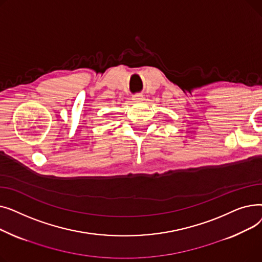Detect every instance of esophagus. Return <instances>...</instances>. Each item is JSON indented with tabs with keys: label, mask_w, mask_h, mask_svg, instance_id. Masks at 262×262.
<instances>
[{
	"label": "esophagus",
	"mask_w": 262,
	"mask_h": 262,
	"mask_svg": "<svg viewBox=\"0 0 262 262\" xmlns=\"http://www.w3.org/2000/svg\"><path fill=\"white\" fill-rule=\"evenodd\" d=\"M133 101L134 102H141L143 101V95L142 94H136L133 96Z\"/></svg>",
	"instance_id": "esophagus-1"
}]
</instances>
